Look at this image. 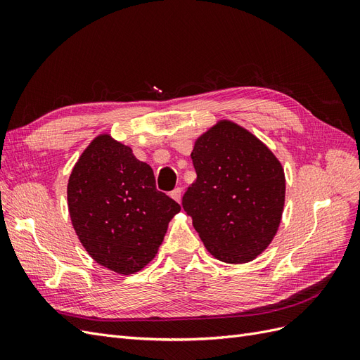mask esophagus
<instances>
[{
    "label": "esophagus",
    "instance_id": "esophagus-1",
    "mask_svg": "<svg viewBox=\"0 0 360 360\" xmlns=\"http://www.w3.org/2000/svg\"><path fill=\"white\" fill-rule=\"evenodd\" d=\"M171 197L176 200L177 202L181 201V188H176L172 192H171Z\"/></svg>",
    "mask_w": 360,
    "mask_h": 360
}]
</instances>
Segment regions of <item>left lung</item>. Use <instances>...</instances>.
<instances>
[{"mask_svg": "<svg viewBox=\"0 0 360 360\" xmlns=\"http://www.w3.org/2000/svg\"><path fill=\"white\" fill-rule=\"evenodd\" d=\"M197 180L181 205L207 250L224 263H246L275 237L285 200L279 160L243 127L219 122L191 153Z\"/></svg>", "mask_w": 360, "mask_h": 360, "instance_id": "1", "label": "left lung"}]
</instances>
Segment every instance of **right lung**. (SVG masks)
I'll return each instance as SVG.
<instances>
[{"label": "right lung", "instance_id": "right-lung-1", "mask_svg": "<svg viewBox=\"0 0 360 360\" xmlns=\"http://www.w3.org/2000/svg\"><path fill=\"white\" fill-rule=\"evenodd\" d=\"M68 201L82 246L97 263L130 275L155 258L179 202L156 189L153 169L110 135L97 136L70 174Z\"/></svg>", "mask_w": 360, "mask_h": 360}]
</instances>
